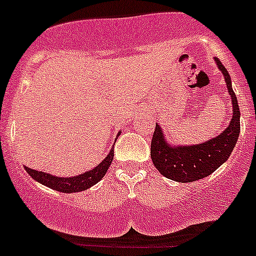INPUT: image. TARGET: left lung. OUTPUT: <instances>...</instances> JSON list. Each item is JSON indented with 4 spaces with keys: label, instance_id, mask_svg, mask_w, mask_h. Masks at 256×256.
Masks as SVG:
<instances>
[{
    "label": "left lung",
    "instance_id": "obj_1",
    "mask_svg": "<svg viewBox=\"0 0 256 256\" xmlns=\"http://www.w3.org/2000/svg\"><path fill=\"white\" fill-rule=\"evenodd\" d=\"M227 83L228 92L234 104V115L227 130L216 138L195 146H170L164 140L159 124H156L151 140V159L158 170L176 182H194L208 177L230 158L240 134V108L232 90L227 69L216 58Z\"/></svg>",
    "mask_w": 256,
    "mask_h": 256
}]
</instances>
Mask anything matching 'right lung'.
Wrapping results in <instances>:
<instances>
[{
    "instance_id": "add662e5",
    "label": "right lung",
    "mask_w": 256,
    "mask_h": 256,
    "mask_svg": "<svg viewBox=\"0 0 256 256\" xmlns=\"http://www.w3.org/2000/svg\"><path fill=\"white\" fill-rule=\"evenodd\" d=\"M112 158H114V148L108 152L105 159L100 162V164L94 166L92 170L86 172L83 174H79L76 177H56V176H51V174L44 173V172H38L34 169H30L26 166V170L28 172L33 180H38L40 183L44 184V186L50 187L56 191L65 192V194H73V192L84 191V190L90 188L94 184H96L101 178L104 177L108 172V166L112 164Z\"/></svg>"
}]
</instances>
